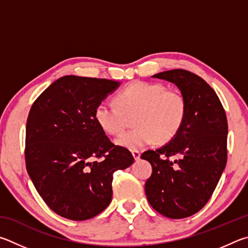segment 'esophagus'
<instances>
[{
	"mask_svg": "<svg viewBox=\"0 0 248 248\" xmlns=\"http://www.w3.org/2000/svg\"><path fill=\"white\" fill-rule=\"evenodd\" d=\"M132 155H133V157H134V159L136 160H140V150H132Z\"/></svg>",
	"mask_w": 248,
	"mask_h": 248,
	"instance_id": "obj_1",
	"label": "esophagus"
}]
</instances>
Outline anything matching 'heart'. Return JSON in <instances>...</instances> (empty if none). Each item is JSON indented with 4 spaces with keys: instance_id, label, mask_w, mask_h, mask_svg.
Wrapping results in <instances>:
<instances>
[{
    "instance_id": "obj_1",
    "label": "heart",
    "mask_w": 248,
    "mask_h": 248,
    "mask_svg": "<svg viewBox=\"0 0 248 248\" xmlns=\"http://www.w3.org/2000/svg\"><path fill=\"white\" fill-rule=\"evenodd\" d=\"M187 103L184 94L168 89L161 82L134 81L115 95V103L102 101L94 108L93 117L102 132L119 135L128 119L135 128L115 140V144L137 150L155 141L173 140L184 124Z\"/></svg>"
}]
</instances>
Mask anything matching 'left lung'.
<instances>
[{"instance_id":"obj_1","label":"left lung","mask_w":248,"mask_h":248,"mask_svg":"<svg viewBox=\"0 0 248 248\" xmlns=\"http://www.w3.org/2000/svg\"><path fill=\"white\" fill-rule=\"evenodd\" d=\"M184 94L187 112L177 135L167 145L140 155L153 167L145 184L155 210L170 219L196 214L209 201L227 164L228 121L216 91L185 69L155 74ZM180 159L172 162L170 156Z\"/></svg>"}]
</instances>
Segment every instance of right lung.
I'll use <instances>...</instances> for the list:
<instances>
[{
    "instance_id": "add662e5",
    "label": "right lung",
    "mask_w": 248,
    "mask_h": 248,
    "mask_svg": "<svg viewBox=\"0 0 248 248\" xmlns=\"http://www.w3.org/2000/svg\"><path fill=\"white\" fill-rule=\"evenodd\" d=\"M101 78L63 76L39 95L26 125L25 159L37 192L51 210L84 221L112 199L113 173L134 162L95 123L94 108L119 88Z\"/></svg>"
}]
</instances>
